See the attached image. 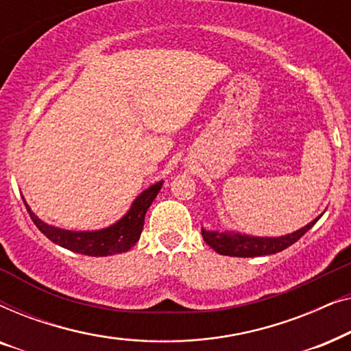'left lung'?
I'll list each match as a JSON object with an SVG mask.
<instances>
[{"mask_svg":"<svg viewBox=\"0 0 351 351\" xmlns=\"http://www.w3.org/2000/svg\"><path fill=\"white\" fill-rule=\"evenodd\" d=\"M323 215V214H321ZM318 215L310 223L295 232L282 234V237H252L234 230H206L201 228L203 239L214 249L215 252L230 257H257L270 256V254L281 252L282 249L289 247L297 239H300L313 225L321 219Z\"/></svg>","mask_w":351,"mask_h":351,"instance_id":"left-lung-1","label":"left lung"}]
</instances>
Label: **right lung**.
<instances>
[{
	"mask_svg": "<svg viewBox=\"0 0 351 351\" xmlns=\"http://www.w3.org/2000/svg\"><path fill=\"white\" fill-rule=\"evenodd\" d=\"M162 186V180L156 182L142 191L136 199L132 201L131 208L121 219L110 225V227L100 230H88V232H76V230H65L54 227V225L46 223L38 215L33 213L30 206L27 204L25 208L30 214L33 223L36 225L38 230L51 239L52 243L59 244V246L69 249V251L83 254V256L90 257H105L114 256V254L128 252L134 244L138 241L141 233L143 230V220L148 208H150L153 199L160 193Z\"/></svg>",
	"mask_w": 351,
	"mask_h": 351,
	"instance_id": "right-lung-1",
	"label": "right lung"
}]
</instances>
